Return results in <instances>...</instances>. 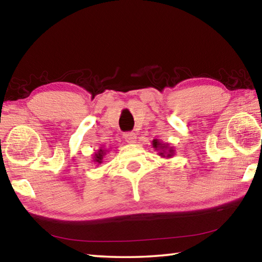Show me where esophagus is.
<instances>
[{
  "label": "esophagus",
  "instance_id": "1",
  "mask_svg": "<svg viewBox=\"0 0 262 262\" xmlns=\"http://www.w3.org/2000/svg\"><path fill=\"white\" fill-rule=\"evenodd\" d=\"M123 137H125V140H126V142H128V143H134V142L136 141V134L133 132L126 133V134L123 135Z\"/></svg>",
  "mask_w": 262,
  "mask_h": 262
}]
</instances>
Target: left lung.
Instances as JSON below:
<instances>
[{
	"label": "left lung",
	"mask_w": 262,
	"mask_h": 262,
	"mask_svg": "<svg viewBox=\"0 0 262 262\" xmlns=\"http://www.w3.org/2000/svg\"><path fill=\"white\" fill-rule=\"evenodd\" d=\"M152 147L155 148V150H159V156L162 157H166L170 158L174 155V150L172 147H168V144H164L162 143L159 140H154L152 141Z\"/></svg>",
	"instance_id": "obj_1"
}]
</instances>
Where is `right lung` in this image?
Masks as SVG:
<instances>
[{
	"label": "right lung",
	"instance_id": "obj_1",
	"mask_svg": "<svg viewBox=\"0 0 262 262\" xmlns=\"http://www.w3.org/2000/svg\"><path fill=\"white\" fill-rule=\"evenodd\" d=\"M106 151H107V150L100 148L98 151L95 152V155H94V163L100 164L101 162H103V158H104V156L106 155Z\"/></svg>",
	"mask_w": 262,
	"mask_h": 262
}]
</instances>
